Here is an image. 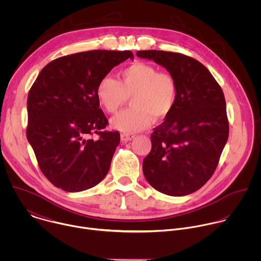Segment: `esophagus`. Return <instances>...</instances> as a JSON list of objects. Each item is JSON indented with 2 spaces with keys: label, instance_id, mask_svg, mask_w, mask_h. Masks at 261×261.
Masks as SVG:
<instances>
[{
  "label": "esophagus",
  "instance_id": "esophagus-1",
  "mask_svg": "<svg viewBox=\"0 0 261 261\" xmlns=\"http://www.w3.org/2000/svg\"><path fill=\"white\" fill-rule=\"evenodd\" d=\"M134 137H135L134 134H127V133H122V134H121V140H122L123 142L130 141V140H132Z\"/></svg>",
  "mask_w": 261,
  "mask_h": 261
}]
</instances>
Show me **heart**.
Instances as JSON below:
<instances>
[{
  "label": "heart",
  "instance_id": "heart-1",
  "mask_svg": "<svg viewBox=\"0 0 261 261\" xmlns=\"http://www.w3.org/2000/svg\"><path fill=\"white\" fill-rule=\"evenodd\" d=\"M96 96L108 114L117 111L131 97V107L111 119L110 125L131 134L150 127L153 119L165 120L176 101V84L169 73L147 63L136 62L120 74V82L109 75L97 84Z\"/></svg>",
  "mask_w": 261,
  "mask_h": 261
}]
</instances>
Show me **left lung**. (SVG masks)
I'll return each instance as SVG.
<instances>
[{
	"mask_svg": "<svg viewBox=\"0 0 261 261\" xmlns=\"http://www.w3.org/2000/svg\"><path fill=\"white\" fill-rule=\"evenodd\" d=\"M136 56L163 66L176 84L175 105L151 135L143 174L161 193L191 194L211 178L228 139L224 94L207 68L193 58L163 50H140Z\"/></svg>",
	"mask_w": 261,
	"mask_h": 261,
	"instance_id": "obj_1",
	"label": "left lung"
}]
</instances>
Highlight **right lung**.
<instances>
[{
    "mask_svg": "<svg viewBox=\"0 0 261 261\" xmlns=\"http://www.w3.org/2000/svg\"><path fill=\"white\" fill-rule=\"evenodd\" d=\"M133 60L129 50H90L54 60L39 73L27 102V137L46 178L67 192H81L107 174L120 143L96 96L98 82ZM99 137L93 140L90 136Z\"/></svg>",
    "mask_w": 261,
    "mask_h": 261,
    "instance_id": "add662e5",
    "label": "right lung"
}]
</instances>
